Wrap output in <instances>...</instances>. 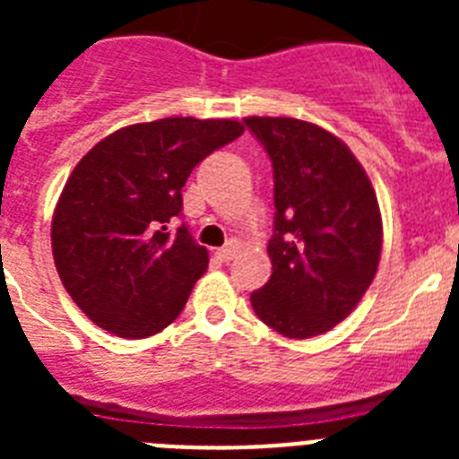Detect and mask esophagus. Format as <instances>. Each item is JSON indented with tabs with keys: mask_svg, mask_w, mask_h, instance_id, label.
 Segmentation results:
<instances>
[{
	"mask_svg": "<svg viewBox=\"0 0 459 459\" xmlns=\"http://www.w3.org/2000/svg\"><path fill=\"white\" fill-rule=\"evenodd\" d=\"M238 248H241V243H238L237 238H232V241H227L222 248H218L216 255L222 259V262H230V259H234V255L238 253Z\"/></svg>",
	"mask_w": 459,
	"mask_h": 459,
	"instance_id": "1",
	"label": "esophagus"
}]
</instances>
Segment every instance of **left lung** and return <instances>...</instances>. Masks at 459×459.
<instances>
[{
    "mask_svg": "<svg viewBox=\"0 0 459 459\" xmlns=\"http://www.w3.org/2000/svg\"><path fill=\"white\" fill-rule=\"evenodd\" d=\"M273 165L271 278L250 294L280 335L306 340L342 322L375 280L381 213L363 165L333 133L291 117H246Z\"/></svg>",
    "mask_w": 459,
    "mask_h": 459,
    "instance_id": "1",
    "label": "left lung"
}]
</instances>
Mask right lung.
<instances>
[{"label": "right lung", "instance_id": "1", "mask_svg": "<svg viewBox=\"0 0 459 459\" xmlns=\"http://www.w3.org/2000/svg\"><path fill=\"white\" fill-rule=\"evenodd\" d=\"M241 133L234 119L168 117L119 128L75 165L52 216V255L96 326L140 340L179 317L209 253L188 227L168 225L195 165Z\"/></svg>", "mask_w": 459, "mask_h": 459}]
</instances>
